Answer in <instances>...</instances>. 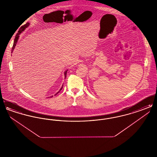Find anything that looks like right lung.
Returning a JSON list of instances; mask_svg holds the SVG:
<instances>
[{"label":"right lung","mask_w":157,"mask_h":157,"mask_svg":"<svg viewBox=\"0 0 157 157\" xmlns=\"http://www.w3.org/2000/svg\"><path fill=\"white\" fill-rule=\"evenodd\" d=\"M29 25V23H26L25 25L22 26L20 28L19 30H18V32H17V33H16V36H15V40H14V42H13V45L12 48V52H13V49H14V48H15V46L16 45L17 41V40H18V39H19V35L21 32H22L25 29V28H26ZM67 71L65 72V78H66V76H67ZM62 88H63V86H62V87L60 88V90H59V91L58 93L62 89ZM58 93H57L56 94H58ZM56 94H55V95H56ZM52 97L53 96L50 97V98Z\"/></svg>","instance_id":"right-lung-1"}]
</instances>
